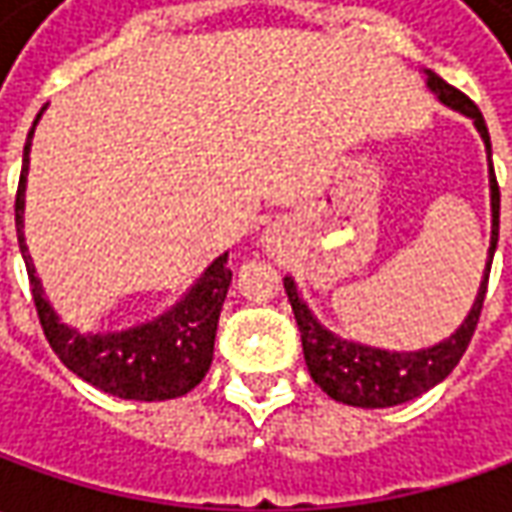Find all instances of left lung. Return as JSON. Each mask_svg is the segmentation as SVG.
Listing matches in <instances>:
<instances>
[{"mask_svg":"<svg viewBox=\"0 0 512 512\" xmlns=\"http://www.w3.org/2000/svg\"><path fill=\"white\" fill-rule=\"evenodd\" d=\"M427 85L430 90H436V96L444 105L462 110L464 116H470L476 122L484 139V148H487V159H490V133H487L482 110L476 108V102L470 96H464L462 90L447 85L433 70H427ZM499 199H502V193H499L496 170L490 162V207H493L490 262H493L496 242H499ZM490 262L484 270V282L479 287L476 302H473V310L462 322V327L447 342L419 350V353H390V350H379V347H364V344L336 339L330 330H325L313 319V313L299 299L293 279H285L287 299H290L296 325L302 333L305 362L313 382L319 384L330 399L353 404V407H393V404L410 402V399L427 393L430 387H436L459 364L473 333H476L484 307V293H487V279H490Z\"/></svg>","mask_w":512,"mask_h":512,"instance_id":"8db88e82","label":"left lung"}]
</instances>
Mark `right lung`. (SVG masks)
<instances>
[{"instance_id": "add662e5", "label": "right lung", "mask_w": 512, "mask_h": 512, "mask_svg": "<svg viewBox=\"0 0 512 512\" xmlns=\"http://www.w3.org/2000/svg\"><path fill=\"white\" fill-rule=\"evenodd\" d=\"M30 139H33V128L25 142V159H22V176H19V187H16L13 210H16V236H19V247H22L25 267H28L36 316L42 322L45 339L53 347V353L79 379H85L93 387L105 390L110 396H119V399L165 402V399L185 396L187 390H193L205 379L210 362H213L216 325H219V313H222L230 276H233V270L227 267V253L207 267L205 276L196 282V287L179 305L150 325L108 333V336H85V333H76L73 327L62 325L56 319V313L50 310L48 299L42 296V285H39L33 262H30L28 245L22 239Z\"/></svg>"}]
</instances>
